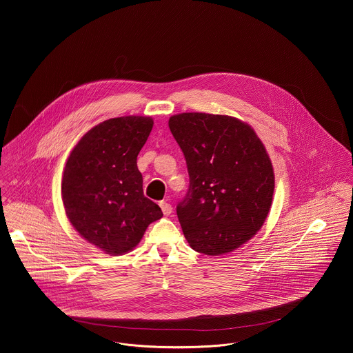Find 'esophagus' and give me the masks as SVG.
<instances>
[{"mask_svg":"<svg viewBox=\"0 0 353 353\" xmlns=\"http://www.w3.org/2000/svg\"><path fill=\"white\" fill-rule=\"evenodd\" d=\"M160 208H161V210H163V214H164V216H169V214L172 213V205H170L169 202H160Z\"/></svg>","mask_w":353,"mask_h":353,"instance_id":"1","label":"esophagus"}]
</instances>
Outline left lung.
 <instances>
[{"label": "left lung", "mask_w": 353, "mask_h": 353, "mask_svg": "<svg viewBox=\"0 0 353 353\" xmlns=\"http://www.w3.org/2000/svg\"><path fill=\"white\" fill-rule=\"evenodd\" d=\"M189 173L177 217L190 248L234 252L268 219L275 188L269 153L252 127L228 115L184 112L169 118Z\"/></svg>", "instance_id": "left-lung-1"}]
</instances>
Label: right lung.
Segmentation results:
<instances>
[{"instance_id": "add662e5", "label": "right lung", "mask_w": 353, "mask_h": 353, "mask_svg": "<svg viewBox=\"0 0 353 353\" xmlns=\"http://www.w3.org/2000/svg\"><path fill=\"white\" fill-rule=\"evenodd\" d=\"M153 127L151 117L108 119L82 136L70 152L62 201L72 228L110 255L134 250L150 223L163 217L143 193L137 154Z\"/></svg>"}]
</instances>
